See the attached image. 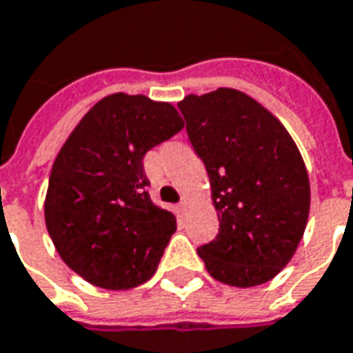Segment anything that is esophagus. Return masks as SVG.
Returning <instances> with one entry per match:
<instances>
[{"instance_id":"1","label":"esophagus","mask_w":353,"mask_h":353,"mask_svg":"<svg viewBox=\"0 0 353 353\" xmlns=\"http://www.w3.org/2000/svg\"><path fill=\"white\" fill-rule=\"evenodd\" d=\"M186 209H188V200H186V198H182L181 201H179V205H176V211H179V213H186Z\"/></svg>"}]
</instances>
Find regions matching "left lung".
Masks as SVG:
<instances>
[{"mask_svg":"<svg viewBox=\"0 0 353 353\" xmlns=\"http://www.w3.org/2000/svg\"><path fill=\"white\" fill-rule=\"evenodd\" d=\"M209 174L219 234L198 248L213 279L257 286L292 259L310 215V179L279 119L246 94L219 88L179 103Z\"/></svg>","mask_w":353,"mask_h":353,"instance_id":"left-lung-1","label":"left lung"}]
</instances>
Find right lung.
<instances>
[{
    "mask_svg": "<svg viewBox=\"0 0 353 353\" xmlns=\"http://www.w3.org/2000/svg\"><path fill=\"white\" fill-rule=\"evenodd\" d=\"M182 126L171 103L113 94L82 117L55 157L46 227L61 259L94 286L126 290L155 273L176 219L145 192L144 155Z\"/></svg>",
    "mask_w": 353,
    "mask_h": 353,
    "instance_id": "1",
    "label": "right lung"
}]
</instances>
